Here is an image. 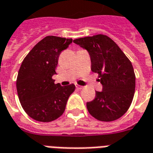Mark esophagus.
<instances>
[{
  "mask_svg": "<svg viewBox=\"0 0 153 153\" xmlns=\"http://www.w3.org/2000/svg\"><path fill=\"white\" fill-rule=\"evenodd\" d=\"M76 88L77 89H79V90H80V89L83 88V86H80V85H77V84H76Z\"/></svg>",
  "mask_w": 153,
  "mask_h": 153,
  "instance_id": "34e87169",
  "label": "esophagus"
}]
</instances>
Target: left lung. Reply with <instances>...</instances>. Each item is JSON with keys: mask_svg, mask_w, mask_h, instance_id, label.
Here are the masks:
<instances>
[{"mask_svg": "<svg viewBox=\"0 0 153 153\" xmlns=\"http://www.w3.org/2000/svg\"><path fill=\"white\" fill-rule=\"evenodd\" d=\"M86 50L91 58L92 72L99 74L102 91L87 102L91 115L102 122L121 118L129 109L135 91L134 68L125 53L107 35H96L73 40Z\"/></svg>", "mask_w": 153, "mask_h": 153, "instance_id": "left-lung-1", "label": "left lung"}]
</instances>
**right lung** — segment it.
<instances>
[{
	"label": "right lung",
	"instance_id": "add662e5",
	"mask_svg": "<svg viewBox=\"0 0 153 153\" xmlns=\"http://www.w3.org/2000/svg\"><path fill=\"white\" fill-rule=\"evenodd\" d=\"M72 39L46 36L38 42L22 62L16 80L19 102L30 118L48 123L64 113L73 84L62 87L52 79L62 51L69 47Z\"/></svg>",
	"mask_w": 153,
	"mask_h": 153
}]
</instances>
